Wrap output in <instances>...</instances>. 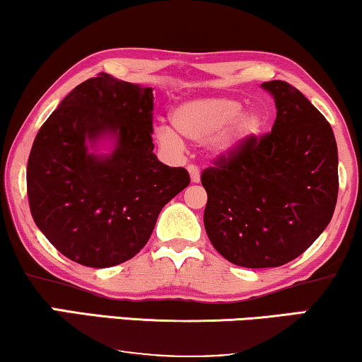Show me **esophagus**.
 I'll list each match as a JSON object with an SVG mask.
<instances>
[{
	"label": "esophagus",
	"mask_w": 362,
	"mask_h": 362,
	"mask_svg": "<svg viewBox=\"0 0 362 362\" xmlns=\"http://www.w3.org/2000/svg\"><path fill=\"white\" fill-rule=\"evenodd\" d=\"M187 171H189L191 181H192V182H199V180H201V171H199V168L194 166V165H189V166H187Z\"/></svg>",
	"instance_id": "obj_1"
}]
</instances>
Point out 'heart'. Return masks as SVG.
<instances>
[{
    "label": "heart",
    "mask_w": 362,
    "mask_h": 362,
    "mask_svg": "<svg viewBox=\"0 0 362 362\" xmlns=\"http://www.w3.org/2000/svg\"><path fill=\"white\" fill-rule=\"evenodd\" d=\"M240 100L224 95L197 97L185 100L173 108L171 123L186 140L204 143L217 155H230L242 145L255 138L264 128V115L257 110H242ZM171 128L160 127L156 130L161 146L177 150L181 140Z\"/></svg>",
    "instance_id": "1"
}]
</instances>
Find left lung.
<instances>
[{"label": "left lung", "instance_id": "8db88e82", "mask_svg": "<svg viewBox=\"0 0 362 362\" xmlns=\"http://www.w3.org/2000/svg\"><path fill=\"white\" fill-rule=\"evenodd\" d=\"M276 118L202 171L204 227L211 244L247 269L280 267L303 254L333 217L338 199V146L331 125L298 88L264 82Z\"/></svg>", "mask_w": 362, "mask_h": 362}]
</instances>
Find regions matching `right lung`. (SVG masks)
<instances>
[{"label": "right lung", "mask_w": 362, "mask_h": 362, "mask_svg": "<svg viewBox=\"0 0 362 362\" xmlns=\"http://www.w3.org/2000/svg\"><path fill=\"white\" fill-rule=\"evenodd\" d=\"M153 88L98 74L44 122L28 160V199L46 239L77 264L107 269L146 245L158 214L189 185L153 153ZM110 136V156L88 151Z\"/></svg>", "instance_id": "obj_1"}]
</instances>
